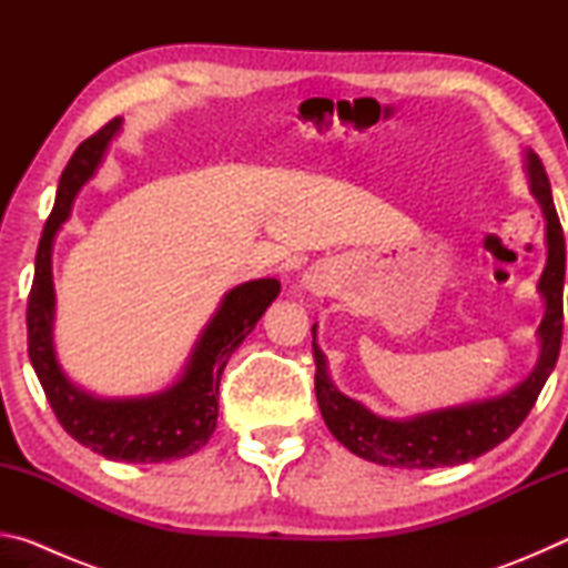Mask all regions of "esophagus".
I'll use <instances>...</instances> for the list:
<instances>
[{
    "mask_svg": "<svg viewBox=\"0 0 568 568\" xmlns=\"http://www.w3.org/2000/svg\"><path fill=\"white\" fill-rule=\"evenodd\" d=\"M311 285H313V283H311Z\"/></svg>",
    "mask_w": 568,
    "mask_h": 568,
    "instance_id": "34e87169",
    "label": "esophagus"
}]
</instances>
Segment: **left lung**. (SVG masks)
<instances>
[{
  "label": "left lung",
  "mask_w": 568,
  "mask_h": 568,
  "mask_svg": "<svg viewBox=\"0 0 568 568\" xmlns=\"http://www.w3.org/2000/svg\"><path fill=\"white\" fill-rule=\"evenodd\" d=\"M524 168L531 195L546 217V267L538 277V293L546 307L536 331L541 348H538L534 371L501 396L418 413L408 418H383L365 408L361 400L348 398L335 388L325 355L315 343L318 331L313 325L315 398H318L325 426L351 454L393 468L458 466L504 444L534 408L561 351L566 245L554 207L549 175L534 150H524Z\"/></svg>",
  "instance_id": "obj_1"
}]
</instances>
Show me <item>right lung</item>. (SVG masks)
<instances>
[{
  "mask_svg": "<svg viewBox=\"0 0 568 568\" xmlns=\"http://www.w3.org/2000/svg\"><path fill=\"white\" fill-rule=\"evenodd\" d=\"M122 120L84 140L57 187L52 215L42 230L34 261V281L27 303V345L32 368L40 378L44 396L50 400L57 420L77 444L92 448L110 460L128 464H162L197 454L217 426L220 376L230 355L237 351L255 323L263 318L281 283L275 277L247 281L227 291L213 318L200 333L182 376L165 390L132 398H100L64 376L57 363L54 328V283H52V245L60 227L70 220L72 203L84 182L92 180L108 152Z\"/></svg>",
  "mask_w": 568,
  "mask_h": 568,
  "instance_id": "right-lung-1",
  "label": "right lung"
}]
</instances>
